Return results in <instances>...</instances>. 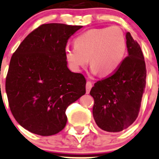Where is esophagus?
Instances as JSON below:
<instances>
[{"mask_svg":"<svg viewBox=\"0 0 159 159\" xmlns=\"http://www.w3.org/2000/svg\"><path fill=\"white\" fill-rule=\"evenodd\" d=\"M92 86H93V84H92V83L91 82V81H88V82H87V84H86V92H87V93H88L90 92V91H91Z\"/></svg>","mask_w":159,"mask_h":159,"instance_id":"esophagus-1","label":"esophagus"}]
</instances>
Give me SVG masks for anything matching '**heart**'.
Returning <instances> with one entry per match:
<instances>
[{"instance_id":"heart-1","label":"heart","mask_w":159,"mask_h":159,"mask_svg":"<svg viewBox=\"0 0 159 159\" xmlns=\"http://www.w3.org/2000/svg\"><path fill=\"white\" fill-rule=\"evenodd\" d=\"M126 50V37L118 26L91 29L75 39V46H67L65 56L74 71L91 62L93 74H114L123 63Z\"/></svg>"}]
</instances>
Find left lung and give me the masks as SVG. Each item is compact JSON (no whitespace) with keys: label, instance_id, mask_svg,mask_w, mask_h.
<instances>
[{"label":"left lung","instance_id":"8db88e82","mask_svg":"<svg viewBox=\"0 0 159 159\" xmlns=\"http://www.w3.org/2000/svg\"><path fill=\"white\" fill-rule=\"evenodd\" d=\"M126 38L127 57L114 74L97 81L90 91L94 100L93 119L101 129L111 133L123 131L134 123L146 88L141 47L129 32Z\"/></svg>","mask_w":159,"mask_h":159}]
</instances>
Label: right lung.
Here are the masks:
<instances>
[{"label": "right lung", "instance_id": "right-lung-1", "mask_svg": "<svg viewBox=\"0 0 159 159\" xmlns=\"http://www.w3.org/2000/svg\"><path fill=\"white\" fill-rule=\"evenodd\" d=\"M82 27L43 24L32 31L13 54L6 78L10 109L20 126L47 136L66 126V111L84 95L86 80L67 67L68 40Z\"/></svg>", "mask_w": 159, "mask_h": 159}]
</instances>
